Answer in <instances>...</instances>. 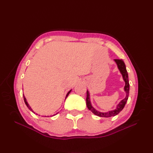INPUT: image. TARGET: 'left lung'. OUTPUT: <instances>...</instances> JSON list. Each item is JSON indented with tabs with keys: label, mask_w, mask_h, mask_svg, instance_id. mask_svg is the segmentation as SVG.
Segmentation results:
<instances>
[{
	"label": "left lung",
	"mask_w": 153,
	"mask_h": 153,
	"mask_svg": "<svg viewBox=\"0 0 153 153\" xmlns=\"http://www.w3.org/2000/svg\"><path fill=\"white\" fill-rule=\"evenodd\" d=\"M115 62L117 64V66H118V70H120V73L122 75V77L123 81L125 82V86H124V91L126 92V97L123 100L120 101L118 105L116 106V108L114 110H110V111L106 112H99L98 110H97L94 107L92 106L90 100V95H89V92L88 90L87 91V98H86V105L87 108L89 110H91L94 114H95L100 117H105V118H108V117H112V116H115L117 114L122 111L123 108H124V106L126 104V102L128 101V97H129V79H128V71L126 70V67L124 62L122 60H119V59H114Z\"/></svg>",
	"instance_id": "left-lung-1"
}]
</instances>
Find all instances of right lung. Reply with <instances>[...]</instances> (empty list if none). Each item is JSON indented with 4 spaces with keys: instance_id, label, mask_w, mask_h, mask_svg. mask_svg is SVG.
<instances>
[{
    "instance_id": "1",
    "label": "right lung",
    "mask_w": 153,
    "mask_h": 153,
    "mask_svg": "<svg viewBox=\"0 0 153 153\" xmlns=\"http://www.w3.org/2000/svg\"><path fill=\"white\" fill-rule=\"evenodd\" d=\"M71 90H70V91H68V93H67V95H66V99L67 98V97L68 96V95H69V94L70 93V92H71ZM23 96H24V102H25V105H26V106H27V108H28L29 109H30V110H31V111L32 112H33L34 114H35V112L33 111V110H32V108H31V107H30V105H29V104L27 103V100H26V99H25V96H24V95H23ZM58 113H56V114H58ZM56 114H54L53 116H54V115H56ZM37 115H38V114H37ZM45 117H46V116H45Z\"/></svg>"
}]
</instances>
